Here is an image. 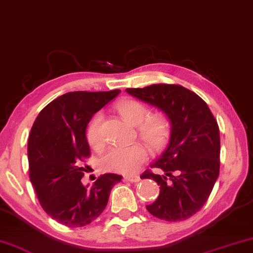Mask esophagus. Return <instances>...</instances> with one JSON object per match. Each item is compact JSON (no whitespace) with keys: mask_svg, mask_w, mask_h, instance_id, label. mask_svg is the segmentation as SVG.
Wrapping results in <instances>:
<instances>
[{"mask_svg":"<svg viewBox=\"0 0 253 253\" xmlns=\"http://www.w3.org/2000/svg\"><path fill=\"white\" fill-rule=\"evenodd\" d=\"M124 180L126 181H130V182H138L140 180V178L138 175H131V174H126L124 175Z\"/></svg>","mask_w":253,"mask_h":253,"instance_id":"1","label":"esophagus"}]
</instances>
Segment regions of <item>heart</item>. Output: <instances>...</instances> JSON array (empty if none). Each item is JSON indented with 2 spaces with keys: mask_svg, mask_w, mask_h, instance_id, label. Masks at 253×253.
<instances>
[{
  "mask_svg": "<svg viewBox=\"0 0 253 253\" xmlns=\"http://www.w3.org/2000/svg\"><path fill=\"white\" fill-rule=\"evenodd\" d=\"M118 111L121 116L132 126H137L138 135L149 147L161 149L169 140L171 122L162 112L151 114V109L145 102L135 99H126L119 102ZM102 115L97 113L87 124L86 139L91 147L101 148L105 137L101 129ZM148 159V149L140 142L132 145H116L109 147L101 157V166L105 170L123 174H133L140 169Z\"/></svg>",
  "mask_w": 253,
  "mask_h": 253,
  "instance_id": "heart-1",
  "label": "heart"
}]
</instances>
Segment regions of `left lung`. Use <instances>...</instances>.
Wrapping results in <instances>:
<instances>
[{
	"label": "left lung",
	"instance_id": "1",
	"mask_svg": "<svg viewBox=\"0 0 253 253\" xmlns=\"http://www.w3.org/2000/svg\"><path fill=\"white\" fill-rule=\"evenodd\" d=\"M127 93L161 109L171 122L167 148L141 179L160 186L148 212L167 221H180L199 212L210 196L220 169L219 126L210 108L195 92L178 84H152Z\"/></svg>",
	"mask_w": 253,
	"mask_h": 253
}]
</instances>
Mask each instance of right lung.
<instances>
[{"label":"right lung","instance_id":"add662e5","mask_svg":"<svg viewBox=\"0 0 253 253\" xmlns=\"http://www.w3.org/2000/svg\"><path fill=\"white\" fill-rule=\"evenodd\" d=\"M121 90L74 91L58 97L40 112L28 138L29 178L40 204L67 227H83L99 217L113 186L122 175L105 173L89 187L82 184L90 157L85 130L94 113Z\"/></svg>","mask_w":253,"mask_h":253}]
</instances>
